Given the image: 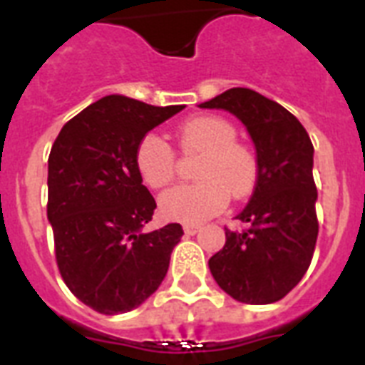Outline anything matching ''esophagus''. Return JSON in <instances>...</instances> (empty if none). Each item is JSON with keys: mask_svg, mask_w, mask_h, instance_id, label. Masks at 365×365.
I'll return each instance as SVG.
<instances>
[{"mask_svg": "<svg viewBox=\"0 0 365 365\" xmlns=\"http://www.w3.org/2000/svg\"><path fill=\"white\" fill-rule=\"evenodd\" d=\"M183 231H185V235H197L200 231V227L199 225H193V223H185Z\"/></svg>", "mask_w": 365, "mask_h": 365, "instance_id": "34e87169", "label": "esophagus"}]
</instances>
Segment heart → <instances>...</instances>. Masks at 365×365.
Here are the masks:
<instances>
[{"label":"heart","mask_w":365,"mask_h":365,"mask_svg":"<svg viewBox=\"0 0 365 365\" xmlns=\"http://www.w3.org/2000/svg\"><path fill=\"white\" fill-rule=\"evenodd\" d=\"M183 153L202 155L191 185L168 189L160 195V212L185 223L206 222L229 205V197H248L257 182L254 151L237 142L233 123L217 115H200L183 123L178 130ZM136 168L143 183L163 189L176 176V153L159 134H145L136 148Z\"/></svg>","instance_id":"1"}]
</instances>
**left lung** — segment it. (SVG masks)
Wrapping results in <instances>:
<instances>
[{
    "instance_id": "8db88e82",
    "label": "left lung",
    "mask_w": 365,
    "mask_h": 365,
    "mask_svg": "<svg viewBox=\"0 0 365 365\" xmlns=\"http://www.w3.org/2000/svg\"><path fill=\"white\" fill-rule=\"evenodd\" d=\"M199 108L233 113L255 145L257 182L225 246L208 261L217 286L233 299L267 305L282 299L311 265L318 237L314 148L297 119L252 88H229Z\"/></svg>"
}]
</instances>
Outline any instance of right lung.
Wrapping results in <instances>:
<instances>
[{
  "instance_id": "right-lung-1",
  "label": "right lung",
  "mask_w": 365,
  "mask_h": 365,
  "mask_svg": "<svg viewBox=\"0 0 365 365\" xmlns=\"http://www.w3.org/2000/svg\"><path fill=\"white\" fill-rule=\"evenodd\" d=\"M183 106L104 96L62 126L48 155L47 217L71 294L102 314L136 309L165 280L182 225L145 233L157 208L136 168L149 130Z\"/></svg>"
}]
</instances>
